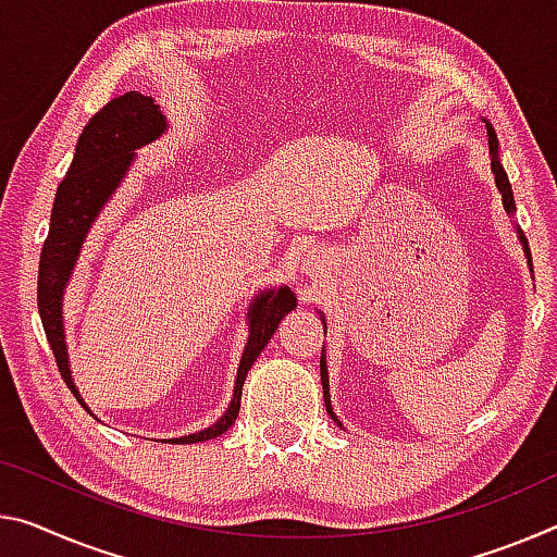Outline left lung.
Masks as SVG:
<instances>
[{"label":"left lung","instance_id":"obj_1","mask_svg":"<svg viewBox=\"0 0 557 557\" xmlns=\"http://www.w3.org/2000/svg\"><path fill=\"white\" fill-rule=\"evenodd\" d=\"M485 128H488L491 171H493V175H496V188H498V193H500V200H503V208H506V213L513 215V213H516V200H513V190H510L508 175H506V171H503V165H500V161H498V138H496V131H493L491 123H485ZM516 233H518L520 245H523V252H525V258H528V268H531V272H533L531 247H528V237L523 235V231H518V227H516ZM320 369H322V389H324L326 411H330V417L334 419V423H337V426H342L339 419H337V413L332 411V401H330V374H326V357H324V355H322V359H320Z\"/></svg>","mask_w":557,"mask_h":557}]
</instances>
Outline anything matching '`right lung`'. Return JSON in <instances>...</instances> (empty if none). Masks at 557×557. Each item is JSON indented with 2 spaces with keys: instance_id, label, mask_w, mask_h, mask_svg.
Instances as JSON below:
<instances>
[{
  "instance_id": "obj_1",
  "label": "right lung",
  "mask_w": 557,
  "mask_h": 557,
  "mask_svg": "<svg viewBox=\"0 0 557 557\" xmlns=\"http://www.w3.org/2000/svg\"><path fill=\"white\" fill-rule=\"evenodd\" d=\"M168 123L151 96H144L138 91H128L123 96H113V99L103 106L94 119L86 123L82 136L76 140L74 161L69 165L66 178L59 183L54 208H51V223L49 235L41 247L39 258V287H37V302H39V317L47 332V339L51 344V351L57 357V367L69 389L84 404L82 396L72 379V367H69V351H66V334H64V289L72 277L74 264L82 252V245L86 240V233L99 218L101 208L111 200L113 193L126 178L131 163L136 158V148H144L146 144H153L156 138L165 134ZM297 307V297L289 287L268 289L255 297L247 312L250 320V334H247V344L243 349L240 367H237V379L231 406H227L223 417H220L213 426L198 431V434L168 438L175 444H198V441L215 438L225 434L233 426L237 413H240V399H243V384L245 376L260 357L264 344L275 334L277 324L287 312Z\"/></svg>"
}]
</instances>
